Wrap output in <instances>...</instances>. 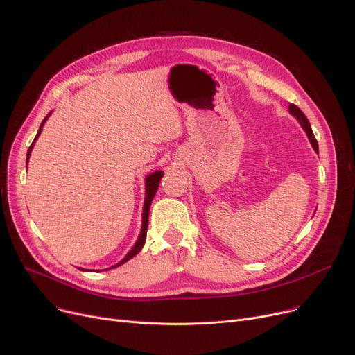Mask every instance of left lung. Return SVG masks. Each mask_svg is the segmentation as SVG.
<instances>
[{
    "instance_id": "1",
    "label": "left lung",
    "mask_w": 355,
    "mask_h": 355,
    "mask_svg": "<svg viewBox=\"0 0 355 355\" xmlns=\"http://www.w3.org/2000/svg\"><path fill=\"white\" fill-rule=\"evenodd\" d=\"M289 113L293 114V116L300 121V124L302 126V129L306 132V136H308V139H309V141H311V144H312V148H314V150L318 153V143H317V139H315L314 133H312L311 124H309V121H308L306 116L302 113V110H301L300 107H297L295 104H293V103L289 104Z\"/></svg>"
}]
</instances>
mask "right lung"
<instances>
[{
	"instance_id": "add662e5",
	"label": "right lung",
	"mask_w": 355,
	"mask_h": 355,
	"mask_svg": "<svg viewBox=\"0 0 355 355\" xmlns=\"http://www.w3.org/2000/svg\"><path fill=\"white\" fill-rule=\"evenodd\" d=\"M50 114H51V113H49V114L44 117V120L41 121V126H40V129H38V132H37V136H35L34 141L31 143V146L28 148V152H27V163H28V159H30V155H31V150H33V146H34V143H35L37 137L40 136L41 130H43L44 123H46V120L49 119V116H50ZM162 176H163V172H162V171L153 172V173H150V175L146 176V179H144V180H146V196H144V205H143L141 231H140L139 239L136 241L135 246L130 249V252H129L126 257H124V258H123L117 265H114V266H112V268H117V266H120L121 263L128 262L129 259H132L133 257H136V255L140 252V249L143 248V245H144V242H146V234H148V222H149V211H150V205H152V200H153V198H155V195H156V192H157L159 182H160ZM112 268H110V269H112ZM83 270H85V269H83Z\"/></svg>"
}]
</instances>
